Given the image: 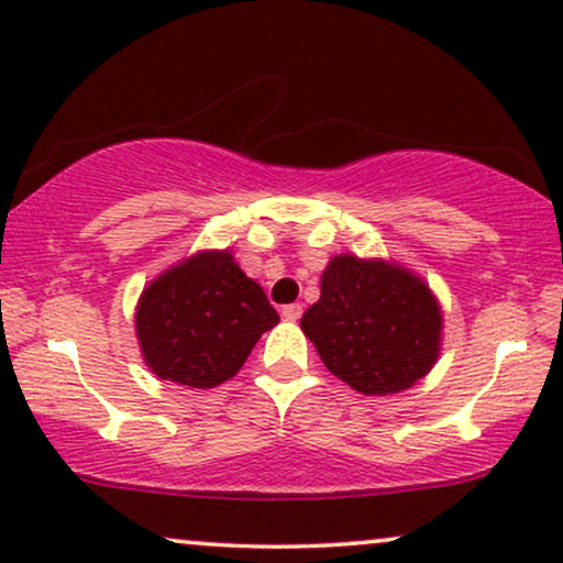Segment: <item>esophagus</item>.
<instances>
[{
	"label": "esophagus",
	"instance_id": "obj_1",
	"mask_svg": "<svg viewBox=\"0 0 563 563\" xmlns=\"http://www.w3.org/2000/svg\"><path fill=\"white\" fill-rule=\"evenodd\" d=\"M282 316L287 318V321H297V318L302 316V305H300V302L284 305V308H282Z\"/></svg>",
	"mask_w": 563,
	"mask_h": 563
}]
</instances>
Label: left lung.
Returning <instances> with one entry per match:
<instances>
[{"instance_id":"obj_1","label":"left lung","mask_w":563,"mask_h":563,"mask_svg":"<svg viewBox=\"0 0 563 563\" xmlns=\"http://www.w3.org/2000/svg\"><path fill=\"white\" fill-rule=\"evenodd\" d=\"M302 331L323 365L367 397L405 391L441 352V305L399 263L336 255L321 276V300Z\"/></svg>"}]
</instances>
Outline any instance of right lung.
I'll return each instance as SVG.
<instances>
[{
  "label": "right lung",
  "instance_id": "right-lung-1",
  "mask_svg": "<svg viewBox=\"0 0 563 563\" xmlns=\"http://www.w3.org/2000/svg\"><path fill=\"white\" fill-rule=\"evenodd\" d=\"M279 323L261 284L229 250H203L143 289L135 331L158 378L213 388L240 371L261 334Z\"/></svg>",
  "mask_w": 563,
  "mask_h": 563
}]
</instances>
